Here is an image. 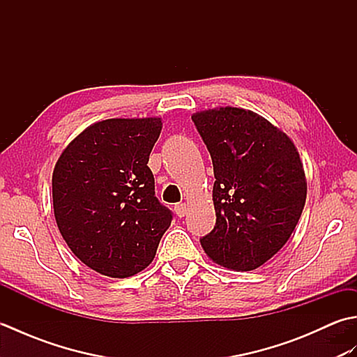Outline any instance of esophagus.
Here are the masks:
<instances>
[{
	"instance_id": "obj_1",
	"label": "esophagus",
	"mask_w": 357,
	"mask_h": 357,
	"mask_svg": "<svg viewBox=\"0 0 357 357\" xmlns=\"http://www.w3.org/2000/svg\"><path fill=\"white\" fill-rule=\"evenodd\" d=\"M174 213H176L178 218H184L187 215L185 204H176V206H174Z\"/></svg>"
}]
</instances>
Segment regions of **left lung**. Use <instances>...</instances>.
<instances>
[{"label": "left lung", "instance_id": "obj_1", "mask_svg": "<svg viewBox=\"0 0 357 357\" xmlns=\"http://www.w3.org/2000/svg\"><path fill=\"white\" fill-rule=\"evenodd\" d=\"M192 121L213 162L216 224L201 245L211 261L255 270L285 245L307 198L294 144L256 113L221 107Z\"/></svg>", "mask_w": 357, "mask_h": 357}]
</instances>
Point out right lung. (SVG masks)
Segmentation results:
<instances>
[{"instance_id":"1","label":"right lung","mask_w":357,"mask_h":357,"mask_svg":"<svg viewBox=\"0 0 357 357\" xmlns=\"http://www.w3.org/2000/svg\"><path fill=\"white\" fill-rule=\"evenodd\" d=\"M161 118L105 119L87 127L59 156L53 211L67 245L87 267L128 278L153 261L172 211L155 196L149 156Z\"/></svg>"}]
</instances>
